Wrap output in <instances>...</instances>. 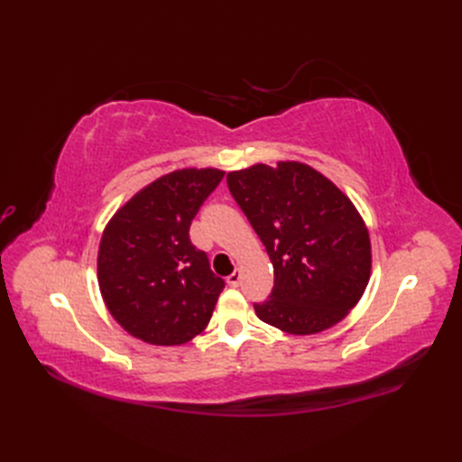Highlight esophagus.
Segmentation results:
<instances>
[{
    "label": "esophagus",
    "instance_id": "esophagus-1",
    "mask_svg": "<svg viewBox=\"0 0 462 462\" xmlns=\"http://www.w3.org/2000/svg\"><path fill=\"white\" fill-rule=\"evenodd\" d=\"M239 283H241V272L235 270V272L227 277V285H229V287H239Z\"/></svg>",
    "mask_w": 462,
    "mask_h": 462
}]
</instances>
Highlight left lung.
<instances>
[{"label": "left lung", "mask_w": 462, "mask_h": 462, "mask_svg": "<svg viewBox=\"0 0 462 462\" xmlns=\"http://www.w3.org/2000/svg\"><path fill=\"white\" fill-rule=\"evenodd\" d=\"M227 187L273 263L268 300L256 316L292 335L341 321L365 292L370 236L345 194L310 165L279 162L231 171Z\"/></svg>", "instance_id": "obj_1"}]
</instances>
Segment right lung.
<instances>
[{
    "label": "right lung",
    "mask_w": 462,
    "mask_h": 462,
    "mask_svg": "<svg viewBox=\"0 0 462 462\" xmlns=\"http://www.w3.org/2000/svg\"><path fill=\"white\" fill-rule=\"evenodd\" d=\"M223 171L180 170L143 189L111 217L97 283L121 328L152 345H183L212 318L226 282L189 229Z\"/></svg>",
    "instance_id": "obj_1"
}]
</instances>
